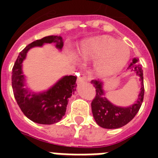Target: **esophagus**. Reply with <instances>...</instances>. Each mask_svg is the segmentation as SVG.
Returning a JSON list of instances; mask_svg holds the SVG:
<instances>
[{"label":"esophagus","instance_id":"34e87169","mask_svg":"<svg viewBox=\"0 0 158 158\" xmlns=\"http://www.w3.org/2000/svg\"><path fill=\"white\" fill-rule=\"evenodd\" d=\"M87 77L85 75H82V76H79L78 79H77V84H81L83 82H86L87 81Z\"/></svg>","mask_w":158,"mask_h":158}]
</instances>
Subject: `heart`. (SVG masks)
<instances>
[{
  "label": "heart",
  "mask_w": 158,
  "mask_h": 158,
  "mask_svg": "<svg viewBox=\"0 0 158 158\" xmlns=\"http://www.w3.org/2000/svg\"><path fill=\"white\" fill-rule=\"evenodd\" d=\"M84 59L97 60L95 69L102 75L115 74L123 69L130 59V50L124 42L110 37L94 38L84 43L79 49Z\"/></svg>",
  "instance_id": "b5f03b06"
}]
</instances>
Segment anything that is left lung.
I'll return each instance as SVG.
<instances>
[{"instance_id":"1","label":"left lung","mask_w":158,"mask_h":158,"mask_svg":"<svg viewBox=\"0 0 158 158\" xmlns=\"http://www.w3.org/2000/svg\"><path fill=\"white\" fill-rule=\"evenodd\" d=\"M130 72L139 77L141 88L136 101L128 106H120L110 102L106 97L104 84L101 81L92 80L91 84L96 89V97L92 102V112L97 124L105 129H118L125 125L135 117L143 103L144 95L143 74L142 65L135 58L127 68Z\"/></svg>"}]
</instances>
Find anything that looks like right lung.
I'll return each mask as SVG.
<instances>
[{"label": "right lung", "instance_id": "right-lung-1", "mask_svg": "<svg viewBox=\"0 0 158 158\" xmlns=\"http://www.w3.org/2000/svg\"><path fill=\"white\" fill-rule=\"evenodd\" d=\"M51 43H54L59 51H61L64 45L60 36L51 35L34 41L19 54L12 69V89L19 106L26 117L42 125H52L61 120L65 115L69 98L76 91L77 86L76 77L65 75L47 90L35 92L28 88L23 71V62L28 51Z\"/></svg>", "mask_w": 158, "mask_h": 158}]
</instances>
